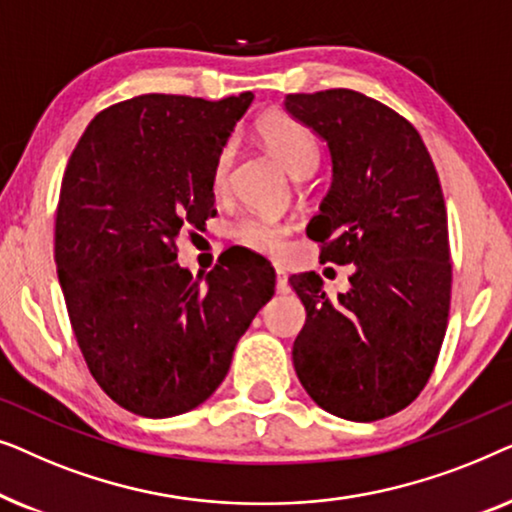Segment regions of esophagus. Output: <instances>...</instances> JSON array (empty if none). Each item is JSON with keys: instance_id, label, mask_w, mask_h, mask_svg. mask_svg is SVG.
<instances>
[{"instance_id": "esophagus-1", "label": "esophagus", "mask_w": 512, "mask_h": 512, "mask_svg": "<svg viewBox=\"0 0 512 512\" xmlns=\"http://www.w3.org/2000/svg\"><path fill=\"white\" fill-rule=\"evenodd\" d=\"M275 272H277V291L286 293V291H289V277H286L284 268H277Z\"/></svg>"}]
</instances>
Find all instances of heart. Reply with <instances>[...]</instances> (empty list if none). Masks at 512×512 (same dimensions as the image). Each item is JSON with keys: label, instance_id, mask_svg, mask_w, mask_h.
<instances>
[{"label": "heart", "instance_id": "obj_1", "mask_svg": "<svg viewBox=\"0 0 512 512\" xmlns=\"http://www.w3.org/2000/svg\"><path fill=\"white\" fill-rule=\"evenodd\" d=\"M258 137H261L265 149L284 165V170L293 179H305L317 170V142H314L312 132L303 123L293 121L291 116L268 114L261 118L258 121ZM230 167H233V144L223 146L214 163L212 184L216 193H223L228 188ZM235 237L244 247L261 251V254L268 256H279L286 249L289 226L272 219H261V216H247V219L237 223Z\"/></svg>", "mask_w": 512, "mask_h": 512}]
</instances>
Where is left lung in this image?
I'll return each mask as SVG.
<instances>
[{"label":"left lung","instance_id":"obj_1","mask_svg":"<svg viewBox=\"0 0 512 512\" xmlns=\"http://www.w3.org/2000/svg\"><path fill=\"white\" fill-rule=\"evenodd\" d=\"M284 109L331 156L307 237L321 261L354 265L335 300L317 272L289 277L307 312L293 368L319 408L375 422L415 401L445 338L452 265L438 172L419 132L356 90L286 95Z\"/></svg>","mask_w":512,"mask_h":512}]
</instances>
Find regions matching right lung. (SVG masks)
Masks as SVG:
<instances>
[{
	"label": "right lung",
	"instance_id": "1",
	"mask_svg": "<svg viewBox=\"0 0 512 512\" xmlns=\"http://www.w3.org/2000/svg\"><path fill=\"white\" fill-rule=\"evenodd\" d=\"M251 100L132 97L90 121L67 163L55 263L69 321L90 375L135 415L205 403L275 296L265 265L228 261L193 277L177 263V237L216 214L214 163Z\"/></svg>",
	"mask_w": 512,
	"mask_h": 512
}]
</instances>
